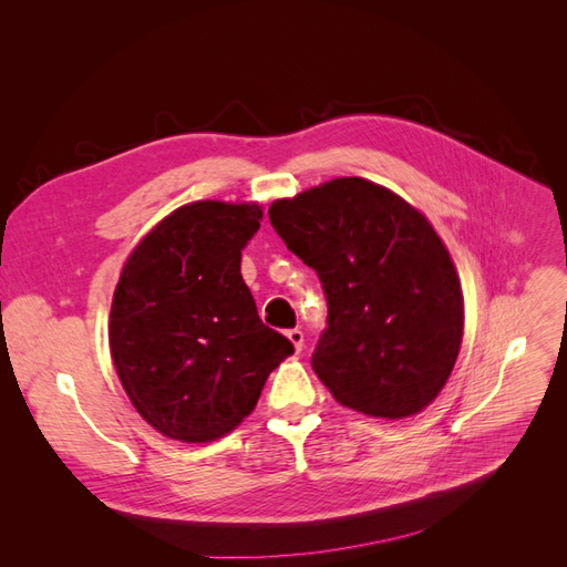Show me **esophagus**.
<instances>
[{
  "instance_id": "34e87169",
  "label": "esophagus",
  "mask_w": 567,
  "mask_h": 567,
  "mask_svg": "<svg viewBox=\"0 0 567 567\" xmlns=\"http://www.w3.org/2000/svg\"><path fill=\"white\" fill-rule=\"evenodd\" d=\"M286 336L290 342H293V348L300 352L305 346V333L300 329H290V331H286Z\"/></svg>"
}]
</instances>
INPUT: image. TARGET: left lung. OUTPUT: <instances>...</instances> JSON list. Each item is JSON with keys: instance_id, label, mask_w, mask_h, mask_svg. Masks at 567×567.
<instances>
[{"instance_id": "1", "label": "left lung", "mask_w": 567, "mask_h": 567, "mask_svg": "<svg viewBox=\"0 0 567 567\" xmlns=\"http://www.w3.org/2000/svg\"><path fill=\"white\" fill-rule=\"evenodd\" d=\"M269 221L321 281L329 317L312 369L333 398L375 419L431 404L463 336L458 277L431 221L359 177L271 203Z\"/></svg>"}]
</instances>
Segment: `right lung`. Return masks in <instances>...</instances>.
Masks as SVG:
<instances>
[{"label":"right lung","instance_id":"right-lung-1","mask_svg":"<svg viewBox=\"0 0 567 567\" xmlns=\"http://www.w3.org/2000/svg\"><path fill=\"white\" fill-rule=\"evenodd\" d=\"M260 219V205H184L120 274L109 333L115 371L134 409L167 437L227 435L293 354V342L262 323L241 277Z\"/></svg>","mask_w":567,"mask_h":567}]
</instances>
